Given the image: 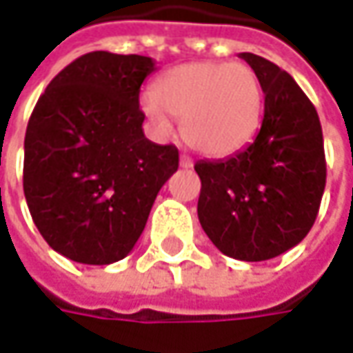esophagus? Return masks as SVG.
<instances>
[{
    "label": "esophagus",
    "mask_w": 353,
    "mask_h": 353,
    "mask_svg": "<svg viewBox=\"0 0 353 353\" xmlns=\"http://www.w3.org/2000/svg\"><path fill=\"white\" fill-rule=\"evenodd\" d=\"M179 166L181 168H193V160L189 157H185V154H181V158H179Z\"/></svg>",
    "instance_id": "esophagus-1"
}]
</instances>
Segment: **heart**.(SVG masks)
I'll return each mask as SVG.
<instances>
[{
  "label": "heart",
  "mask_w": 353,
  "mask_h": 353,
  "mask_svg": "<svg viewBox=\"0 0 353 353\" xmlns=\"http://www.w3.org/2000/svg\"><path fill=\"white\" fill-rule=\"evenodd\" d=\"M263 98L261 79L251 65L195 61L164 73L141 106L158 131L166 133L172 116L181 121V137L193 150L222 158L253 141Z\"/></svg>",
  "instance_id": "obj_1"
}]
</instances>
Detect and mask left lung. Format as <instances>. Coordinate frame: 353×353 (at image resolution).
I'll return each instance as SVG.
<instances>
[{
    "mask_svg": "<svg viewBox=\"0 0 353 353\" xmlns=\"http://www.w3.org/2000/svg\"><path fill=\"white\" fill-rule=\"evenodd\" d=\"M257 71L265 116L253 143L234 157L195 164L199 222L239 261H267L296 247L315 224L327 183L317 110L297 83L265 57L239 54Z\"/></svg>",
    "mask_w": 353,
    "mask_h": 353,
    "instance_id": "obj_1",
    "label": "left lung"
}]
</instances>
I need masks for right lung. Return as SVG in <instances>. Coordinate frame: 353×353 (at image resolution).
<instances>
[{
    "label": "right lung",
    "instance_id": "obj_1",
    "mask_svg": "<svg viewBox=\"0 0 353 353\" xmlns=\"http://www.w3.org/2000/svg\"><path fill=\"white\" fill-rule=\"evenodd\" d=\"M154 69L145 56L85 54L52 79L28 119L26 205L48 245L75 263L127 257L179 166L176 146L143 133L139 92Z\"/></svg>",
    "mask_w": 353,
    "mask_h": 353
}]
</instances>
